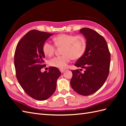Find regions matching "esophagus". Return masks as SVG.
I'll use <instances>...</instances> for the list:
<instances>
[{
	"label": "esophagus",
	"mask_w": 126,
	"mask_h": 126,
	"mask_svg": "<svg viewBox=\"0 0 126 126\" xmlns=\"http://www.w3.org/2000/svg\"><path fill=\"white\" fill-rule=\"evenodd\" d=\"M64 71H65L64 69H60V71L62 73H63L64 72Z\"/></svg>",
	"instance_id": "obj_1"
}]
</instances>
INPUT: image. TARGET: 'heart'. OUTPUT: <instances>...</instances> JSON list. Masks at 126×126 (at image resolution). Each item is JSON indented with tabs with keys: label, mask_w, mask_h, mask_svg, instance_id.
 Wrapping results in <instances>:
<instances>
[{
	"label": "heart",
	"mask_w": 126,
	"mask_h": 126,
	"mask_svg": "<svg viewBox=\"0 0 126 126\" xmlns=\"http://www.w3.org/2000/svg\"><path fill=\"white\" fill-rule=\"evenodd\" d=\"M56 46H63V55L57 56L49 61V64L53 67L61 69H65L72 58L78 60L82 57L85 52L86 42L82 36L68 34H60L53 39ZM45 55L52 56L55 52V46L49 41L44 42L42 47Z\"/></svg>",
	"instance_id": "1"
}]
</instances>
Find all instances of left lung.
<instances>
[{"instance_id": "left-lung-1", "label": "left lung", "mask_w": 126, "mask_h": 126, "mask_svg": "<svg viewBox=\"0 0 126 126\" xmlns=\"http://www.w3.org/2000/svg\"><path fill=\"white\" fill-rule=\"evenodd\" d=\"M79 32L86 40V47L75 65L85 70L83 73L79 69L71 71L70 85L75 92L88 96L97 92L107 79L110 54L105 39L97 32L85 28L80 29Z\"/></svg>"}]
</instances>
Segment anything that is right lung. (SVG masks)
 I'll return each instance as SVG.
<instances>
[{
	"label": "right lung",
	"instance_id": "right-lung-1",
	"mask_svg": "<svg viewBox=\"0 0 126 126\" xmlns=\"http://www.w3.org/2000/svg\"><path fill=\"white\" fill-rule=\"evenodd\" d=\"M53 34L31 30L18 42L15 51L14 62L18 81L25 92L37 100L44 101L53 95L61 74L53 66L48 72H41L45 66L43 45Z\"/></svg>",
	"mask_w": 126,
	"mask_h": 126
}]
</instances>
